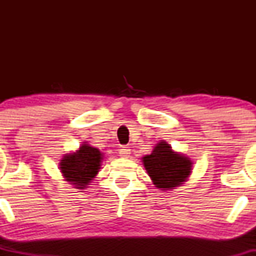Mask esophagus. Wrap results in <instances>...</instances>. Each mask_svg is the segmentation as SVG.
Returning <instances> with one entry per match:
<instances>
[{
  "instance_id": "obj_1",
  "label": "esophagus",
  "mask_w": 256,
  "mask_h": 256,
  "mask_svg": "<svg viewBox=\"0 0 256 256\" xmlns=\"http://www.w3.org/2000/svg\"><path fill=\"white\" fill-rule=\"evenodd\" d=\"M130 154H131L130 146H120V149H119L120 156H122V158H128V156H130Z\"/></svg>"
}]
</instances>
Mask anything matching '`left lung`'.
<instances>
[{"label": "left lung", "mask_w": 256, "mask_h": 256, "mask_svg": "<svg viewBox=\"0 0 256 256\" xmlns=\"http://www.w3.org/2000/svg\"><path fill=\"white\" fill-rule=\"evenodd\" d=\"M192 161L177 154L166 142H160L150 155L143 158V165L158 189L179 186L192 173Z\"/></svg>", "instance_id": "1"}]
</instances>
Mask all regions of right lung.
<instances>
[{
  "mask_svg": "<svg viewBox=\"0 0 256 256\" xmlns=\"http://www.w3.org/2000/svg\"><path fill=\"white\" fill-rule=\"evenodd\" d=\"M102 154L98 149L83 144L77 152L66 155L60 162V170L67 182L77 189H84L98 174Z\"/></svg>",
  "mask_w": 256,
  "mask_h": 256,
  "instance_id": "1",
  "label": "right lung"
}]
</instances>
